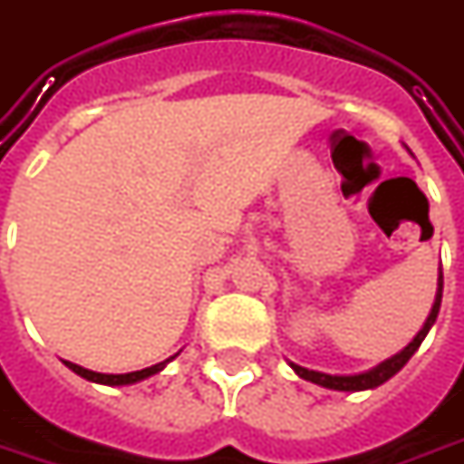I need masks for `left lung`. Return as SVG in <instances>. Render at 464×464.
Segmentation results:
<instances>
[{"label": "left lung", "instance_id": "1", "mask_svg": "<svg viewBox=\"0 0 464 464\" xmlns=\"http://www.w3.org/2000/svg\"><path fill=\"white\" fill-rule=\"evenodd\" d=\"M440 304H442V272H440V292H437V299H434V307H431L430 317H427V323L424 327L419 330V335L409 345H406L404 351L399 353V355H393L391 361L386 363H381L373 371H368V373H358V376H327V373H317V371H307V368H302V365H295L292 368L297 371L299 378H304V381H312V383H317V386H324V389H335V391H365V389H376L381 386L383 381H389L393 373H399L406 363H409V358L417 353V348L421 345V340L427 338V333H430V327L437 320V314H440Z\"/></svg>", "mask_w": 464, "mask_h": 464}]
</instances>
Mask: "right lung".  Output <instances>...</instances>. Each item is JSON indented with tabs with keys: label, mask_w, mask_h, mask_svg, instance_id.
Instances as JSON below:
<instances>
[{
	"label": "right lung",
	"mask_w": 464,
	"mask_h": 464,
	"mask_svg": "<svg viewBox=\"0 0 464 464\" xmlns=\"http://www.w3.org/2000/svg\"><path fill=\"white\" fill-rule=\"evenodd\" d=\"M65 365L73 371V373H78L81 378H86V381H93V383H106V386H124V383H134V381H141V378L152 376V373H157L160 368L165 363H157L152 365V368H141V371H134V373H119V376H111V373H96V371H88V368H81V365L75 363H68L65 361Z\"/></svg>",
	"instance_id": "add662e5"
}]
</instances>
